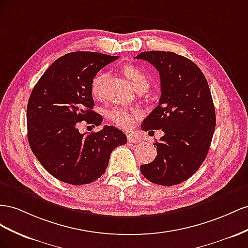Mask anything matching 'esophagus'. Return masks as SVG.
I'll return each instance as SVG.
<instances>
[{"label": "esophagus", "mask_w": 248, "mask_h": 248, "mask_svg": "<svg viewBox=\"0 0 248 248\" xmlns=\"http://www.w3.org/2000/svg\"><path fill=\"white\" fill-rule=\"evenodd\" d=\"M126 137H128V142L129 143H138L141 141L140 138L134 136V135H131V134H128V136H126Z\"/></svg>", "instance_id": "34e87169"}]
</instances>
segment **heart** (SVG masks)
<instances>
[{
  "label": "heart",
  "mask_w": 248,
  "mask_h": 248,
  "mask_svg": "<svg viewBox=\"0 0 248 248\" xmlns=\"http://www.w3.org/2000/svg\"><path fill=\"white\" fill-rule=\"evenodd\" d=\"M123 73L129 80L133 88L136 91L144 88H148V79L145 74L138 66L134 64H124L123 66ZM106 79V73L100 72L97 73L91 80L90 83V91L94 98H100L103 94V85ZM141 116L140 111L136 109L130 108H122L116 107L109 111L108 117L112 123H114L118 126L125 130L131 129L133 124H135V120Z\"/></svg>",
  "instance_id": "b5f03b06"
}]
</instances>
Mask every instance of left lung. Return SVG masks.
<instances>
[{
    "instance_id": "1",
    "label": "left lung",
    "mask_w": 248,
    "mask_h": 248,
    "mask_svg": "<svg viewBox=\"0 0 248 248\" xmlns=\"http://www.w3.org/2000/svg\"><path fill=\"white\" fill-rule=\"evenodd\" d=\"M136 59L153 64L161 81L159 105L141 129L164 132L154 144L155 160L141 165L140 171L154 184L178 185L197 171L210 150L216 115L209 85L195 63L175 53L142 52Z\"/></svg>"
}]
</instances>
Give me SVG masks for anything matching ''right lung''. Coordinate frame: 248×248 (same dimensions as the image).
<instances>
[{
  "instance_id": "1",
  "label": "right lung",
  "mask_w": 248,
  "mask_h": 248,
  "mask_svg": "<svg viewBox=\"0 0 248 248\" xmlns=\"http://www.w3.org/2000/svg\"><path fill=\"white\" fill-rule=\"evenodd\" d=\"M118 58L93 52L68 53L54 61L35 85L27 106L28 141L35 157L56 179L84 185L100 179L115 147L126 143L123 131L105 125L81 134L83 120L100 125L93 109L90 83L96 73Z\"/></svg>"
}]
</instances>
